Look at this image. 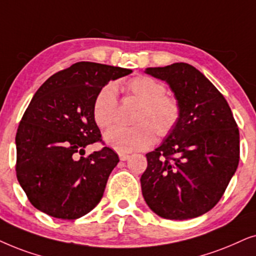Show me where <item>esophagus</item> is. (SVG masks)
<instances>
[{
    "mask_svg": "<svg viewBox=\"0 0 256 256\" xmlns=\"http://www.w3.org/2000/svg\"><path fill=\"white\" fill-rule=\"evenodd\" d=\"M128 153H119V159L122 160V162H125V160H128Z\"/></svg>",
    "mask_w": 256,
    "mask_h": 256,
    "instance_id": "obj_1",
    "label": "esophagus"
}]
</instances>
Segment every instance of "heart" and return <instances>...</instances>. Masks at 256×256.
Segmentation results:
<instances>
[{
    "label": "heart",
    "instance_id": "obj_1",
    "mask_svg": "<svg viewBox=\"0 0 256 256\" xmlns=\"http://www.w3.org/2000/svg\"><path fill=\"white\" fill-rule=\"evenodd\" d=\"M128 94L142 103L132 128L114 126L104 134V140L116 151H142L154 142L156 134L165 138L171 134L182 117V105L174 96L166 94V86L150 76L139 74L125 83ZM118 97L114 83L100 88L92 104V117L100 128H108L117 118Z\"/></svg>",
    "mask_w": 256,
    "mask_h": 256
}]
</instances>
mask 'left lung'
<instances>
[{"label": "left lung", "mask_w": 256, "mask_h": 256, "mask_svg": "<svg viewBox=\"0 0 256 256\" xmlns=\"http://www.w3.org/2000/svg\"><path fill=\"white\" fill-rule=\"evenodd\" d=\"M145 72L170 85L182 117L165 142L146 154L142 196L164 219L200 216L219 202L239 165L236 122L220 91L190 64L148 68Z\"/></svg>", "instance_id": "1"}]
</instances>
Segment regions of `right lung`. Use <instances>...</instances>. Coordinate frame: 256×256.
Here are the masks:
<instances>
[{
    "instance_id": "add662e5",
    "label": "right lung",
    "mask_w": 256,
    "mask_h": 256,
    "mask_svg": "<svg viewBox=\"0 0 256 256\" xmlns=\"http://www.w3.org/2000/svg\"><path fill=\"white\" fill-rule=\"evenodd\" d=\"M132 70L78 62L44 82L34 94L16 134V176L34 207L48 216L74 220L100 202L119 162L110 148L84 156L102 142L92 117L100 88Z\"/></svg>"
}]
</instances>
